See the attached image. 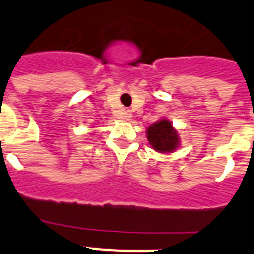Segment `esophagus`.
<instances>
[{
	"label": "esophagus",
	"instance_id": "esophagus-1",
	"mask_svg": "<svg viewBox=\"0 0 254 254\" xmlns=\"http://www.w3.org/2000/svg\"><path fill=\"white\" fill-rule=\"evenodd\" d=\"M119 119H125V120H129L131 118V113L129 110H123L122 113H119L118 115Z\"/></svg>",
	"mask_w": 254,
	"mask_h": 254
}]
</instances>
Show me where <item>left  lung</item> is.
I'll return each mask as SVG.
<instances>
[{
  "label": "left lung",
  "mask_w": 254,
  "mask_h": 254,
  "mask_svg": "<svg viewBox=\"0 0 254 254\" xmlns=\"http://www.w3.org/2000/svg\"><path fill=\"white\" fill-rule=\"evenodd\" d=\"M147 139L150 148L162 154L175 152L181 143L177 130L166 118L159 119L147 127Z\"/></svg>",
  "instance_id": "left-lung-1"
}]
</instances>
